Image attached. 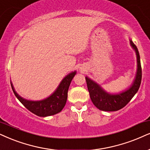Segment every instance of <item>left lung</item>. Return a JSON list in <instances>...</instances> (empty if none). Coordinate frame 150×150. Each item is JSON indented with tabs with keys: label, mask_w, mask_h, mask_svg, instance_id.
<instances>
[{
	"label": "left lung",
	"mask_w": 150,
	"mask_h": 150,
	"mask_svg": "<svg viewBox=\"0 0 150 150\" xmlns=\"http://www.w3.org/2000/svg\"><path fill=\"white\" fill-rule=\"evenodd\" d=\"M130 45L135 51L137 58V70L135 78L131 86L122 91L111 93L106 91L99 84L86 76L87 87L90 94L91 100L93 105L101 111H115L120 110L126 106L132 99L139 89L142 79V70L140 54L137 47L132 39H129Z\"/></svg>",
	"instance_id": "8db88e82"
}]
</instances>
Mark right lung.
Masks as SVG:
<instances>
[{"mask_svg": "<svg viewBox=\"0 0 150 150\" xmlns=\"http://www.w3.org/2000/svg\"><path fill=\"white\" fill-rule=\"evenodd\" d=\"M76 73V71H75L68 74L50 96L43 100L36 101L22 98L16 92L12 83H10L15 96L25 107L38 116L46 117L57 114L64 109L67 100L69 86Z\"/></svg>", "mask_w": 150, "mask_h": 150, "instance_id": "right-lung-1", "label": "right lung"}]
</instances>
